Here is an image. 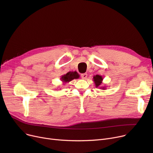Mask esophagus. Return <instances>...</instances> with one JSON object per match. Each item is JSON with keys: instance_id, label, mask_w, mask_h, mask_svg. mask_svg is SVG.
<instances>
[{"instance_id": "34e87169", "label": "esophagus", "mask_w": 153, "mask_h": 153, "mask_svg": "<svg viewBox=\"0 0 153 153\" xmlns=\"http://www.w3.org/2000/svg\"><path fill=\"white\" fill-rule=\"evenodd\" d=\"M87 73H84V74H81V77H82V79H87Z\"/></svg>"}]
</instances>
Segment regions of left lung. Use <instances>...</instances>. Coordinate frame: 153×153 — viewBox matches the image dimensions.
<instances>
[{
  "instance_id": "8db88e82",
  "label": "left lung",
  "mask_w": 153,
  "mask_h": 153,
  "mask_svg": "<svg viewBox=\"0 0 153 153\" xmlns=\"http://www.w3.org/2000/svg\"><path fill=\"white\" fill-rule=\"evenodd\" d=\"M103 81V77L102 76L100 75H95L93 77V81L94 82L95 85L96 87H100V89L102 90H105L106 89V86H100L102 84Z\"/></svg>"
}]
</instances>
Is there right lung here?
Masks as SVG:
<instances>
[{
  "label": "right lung",
  "mask_w": 153,
  "mask_h": 153,
  "mask_svg": "<svg viewBox=\"0 0 153 153\" xmlns=\"http://www.w3.org/2000/svg\"><path fill=\"white\" fill-rule=\"evenodd\" d=\"M79 74L76 71H70L61 77V81L62 82L63 84H66L72 81L73 79H79Z\"/></svg>",
  "instance_id": "1"
}]
</instances>
